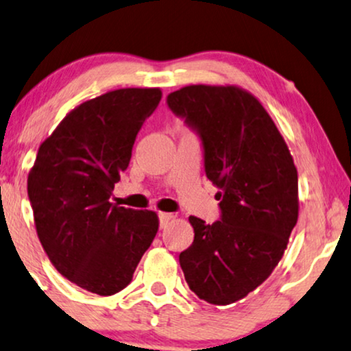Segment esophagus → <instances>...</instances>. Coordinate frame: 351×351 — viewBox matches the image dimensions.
<instances>
[{
    "mask_svg": "<svg viewBox=\"0 0 351 351\" xmlns=\"http://www.w3.org/2000/svg\"><path fill=\"white\" fill-rule=\"evenodd\" d=\"M171 218H173L171 213H165V212L158 213V223H160V228H167V224L171 221Z\"/></svg>",
    "mask_w": 351,
    "mask_h": 351,
    "instance_id": "obj_1",
    "label": "esophagus"
}]
</instances>
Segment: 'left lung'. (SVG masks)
<instances>
[{
    "label": "left lung",
    "mask_w": 351,
    "mask_h": 351,
    "mask_svg": "<svg viewBox=\"0 0 351 351\" xmlns=\"http://www.w3.org/2000/svg\"><path fill=\"white\" fill-rule=\"evenodd\" d=\"M167 104L199 134L205 175L219 189V219L189 217L194 242L180 254L191 291L230 305L273 273L298 218V176L258 99L237 86L191 85Z\"/></svg>",
    "instance_id": "1"
}]
</instances>
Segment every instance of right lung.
<instances>
[{"mask_svg":"<svg viewBox=\"0 0 351 351\" xmlns=\"http://www.w3.org/2000/svg\"><path fill=\"white\" fill-rule=\"evenodd\" d=\"M160 99L158 88H123L83 102L41 144L29 173L36 232L51 263L97 295H114L132 282L157 234L156 213L109 199Z\"/></svg>","mask_w":351,"mask_h":351,"instance_id":"obj_1","label":"right lung"}]
</instances>
